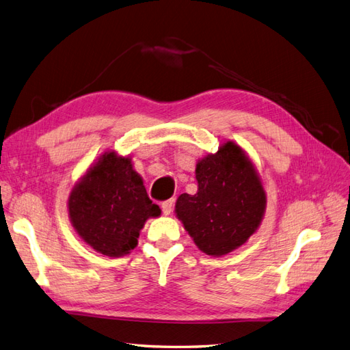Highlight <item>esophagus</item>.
Listing matches in <instances>:
<instances>
[{
	"mask_svg": "<svg viewBox=\"0 0 350 350\" xmlns=\"http://www.w3.org/2000/svg\"><path fill=\"white\" fill-rule=\"evenodd\" d=\"M172 210H174V200H166V201H163L162 203V211H163V215L165 216H169L172 213Z\"/></svg>",
	"mask_w": 350,
	"mask_h": 350,
	"instance_id": "1",
	"label": "esophagus"
}]
</instances>
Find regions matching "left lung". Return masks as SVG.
Returning a JSON list of instances; mask_svg holds the SVG:
<instances>
[{"mask_svg": "<svg viewBox=\"0 0 350 350\" xmlns=\"http://www.w3.org/2000/svg\"><path fill=\"white\" fill-rule=\"evenodd\" d=\"M196 179L197 193L178 197L176 217L200 251L226 256L256 234L266 213L267 196L257 167L229 140L198 159Z\"/></svg>", "mask_w": 350, "mask_h": 350, "instance_id": "obj_1", "label": "left lung"}]
</instances>
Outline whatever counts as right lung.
Masks as SVG:
<instances>
[{
	"label": "right lung",
	"mask_w": 350,
	"mask_h": 350,
	"mask_svg": "<svg viewBox=\"0 0 350 350\" xmlns=\"http://www.w3.org/2000/svg\"><path fill=\"white\" fill-rule=\"evenodd\" d=\"M68 217L77 235L96 252L122 257L139 243L147 219L162 210L147 196L131 156L105 152L68 196Z\"/></svg>",
	"instance_id": "1"
}]
</instances>
